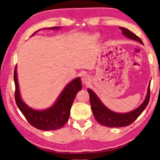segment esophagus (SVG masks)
Segmentation results:
<instances>
[{"label": "esophagus", "instance_id": "34e87169", "mask_svg": "<svg viewBox=\"0 0 160 160\" xmlns=\"http://www.w3.org/2000/svg\"><path fill=\"white\" fill-rule=\"evenodd\" d=\"M82 83L84 84H88L90 82V77L88 76V75H83L82 78Z\"/></svg>", "mask_w": 160, "mask_h": 160}]
</instances>
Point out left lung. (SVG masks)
Returning <instances> with one entry per match:
<instances>
[{
  "mask_svg": "<svg viewBox=\"0 0 160 160\" xmlns=\"http://www.w3.org/2000/svg\"><path fill=\"white\" fill-rule=\"evenodd\" d=\"M120 29L123 32V34L125 35L126 37L134 39V40L138 41V42L143 44L142 39L138 36L135 34L134 33H132V31L124 28H120ZM150 87H151V84H150L149 88H148L147 97H146V99L144 101V102L138 108L126 114H119L112 112L101 102V101L97 97V95L91 90L88 89V92L90 96V102H91V109L93 115H94L96 121L100 124L108 127H123L130 125L131 123H133L137 118L139 117L142 112H143L146 106L148 105L150 97H151V90H150L151 88H150Z\"/></svg>",
  "mask_w": 160,
  "mask_h": 160,
  "instance_id": "left-lung-1",
  "label": "left lung"
}]
</instances>
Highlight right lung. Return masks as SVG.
Returning a JSON list of instances; mask_svg holds the SVG:
<instances>
[{
  "label": "right lung",
  "mask_w": 160,
  "mask_h": 160,
  "mask_svg": "<svg viewBox=\"0 0 160 160\" xmlns=\"http://www.w3.org/2000/svg\"><path fill=\"white\" fill-rule=\"evenodd\" d=\"M52 28L57 29L58 28ZM34 33H33V34ZM14 82L16 87L15 99L17 106L30 124L43 131L55 130L64 127L68 122L73 100L77 93L82 90V82L79 78H77L64 88L53 106L44 111H36L26 106L21 99L17 79L16 67H15L14 71Z\"/></svg>",
  "instance_id": "1"
}]
</instances>
